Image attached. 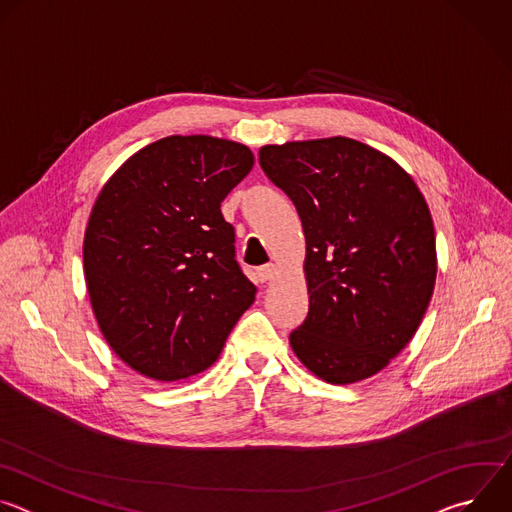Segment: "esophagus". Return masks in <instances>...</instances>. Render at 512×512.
I'll return each mask as SVG.
<instances>
[{
    "instance_id": "esophagus-1",
    "label": "esophagus",
    "mask_w": 512,
    "mask_h": 512,
    "mask_svg": "<svg viewBox=\"0 0 512 512\" xmlns=\"http://www.w3.org/2000/svg\"><path fill=\"white\" fill-rule=\"evenodd\" d=\"M275 273H277V265L275 263H267V265L257 269V279L261 283H265V281H271L275 277Z\"/></svg>"
}]
</instances>
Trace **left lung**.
Here are the masks:
<instances>
[{"instance_id":"1","label":"left lung","mask_w":512,"mask_h":512,"mask_svg":"<svg viewBox=\"0 0 512 512\" xmlns=\"http://www.w3.org/2000/svg\"><path fill=\"white\" fill-rule=\"evenodd\" d=\"M259 164L302 218L310 308L289 344L320 379L385 369L429 306L437 257L427 202L389 156L350 137L265 145Z\"/></svg>"}]
</instances>
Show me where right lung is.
Wrapping results in <instances>:
<instances>
[{
  "mask_svg": "<svg viewBox=\"0 0 512 512\" xmlns=\"http://www.w3.org/2000/svg\"><path fill=\"white\" fill-rule=\"evenodd\" d=\"M253 162L229 139L170 135L103 186L85 231V279L107 344L139 375L202 373L255 302L221 212Z\"/></svg>",
  "mask_w": 512,
  "mask_h": 512,
  "instance_id": "add662e5",
  "label": "right lung"
}]
</instances>
